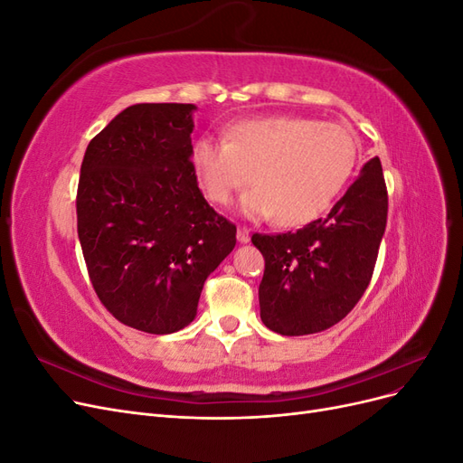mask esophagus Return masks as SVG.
I'll list each match as a JSON object with an SVG mask.
<instances>
[{"instance_id": "34e87169", "label": "esophagus", "mask_w": 463, "mask_h": 463, "mask_svg": "<svg viewBox=\"0 0 463 463\" xmlns=\"http://www.w3.org/2000/svg\"><path fill=\"white\" fill-rule=\"evenodd\" d=\"M249 240H250L249 230H247L245 226H240V228H237V241H240V243H249Z\"/></svg>"}]
</instances>
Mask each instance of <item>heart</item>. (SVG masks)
Instances as JSON below:
<instances>
[{
  "mask_svg": "<svg viewBox=\"0 0 463 463\" xmlns=\"http://www.w3.org/2000/svg\"><path fill=\"white\" fill-rule=\"evenodd\" d=\"M359 162L355 135L335 123L270 116L232 125L226 138L199 137L191 165L206 197L223 204L250 179L240 213L299 228L320 218L352 179Z\"/></svg>",
  "mask_w": 463,
  "mask_h": 463,
  "instance_id": "heart-1",
  "label": "heart"
}]
</instances>
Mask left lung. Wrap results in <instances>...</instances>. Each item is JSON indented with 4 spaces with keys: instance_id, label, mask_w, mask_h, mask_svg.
<instances>
[{
    "instance_id": "1",
    "label": "left lung",
    "mask_w": 463,
    "mask_h": 463,
    "mask_svg": "<svg viewBox=\"0 0 463 463\" xmlns=\"http://www.w3.org/2000/svg\"><path fill=\"white\" fill-rule=\"evenodd\" d=\"M386 214L383 165L374 156L326 218L296 233L250 237L264 257L259 303L266 328L315 334L352 311L371 282Z\"/></svg>"
}]
</instances>
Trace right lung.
Wrapping results in <instances>:
<instances>
[{
  "instance_id": "1",
  "label": "right lung",
  "mask_w": 463,
  "mask_h": 463,
  "mask_svg": "<svg viewBox=\"0 0 463 463\" xmlns=\"http://www.w3.org/2000/svg\"><path fill=\"white\" fill-rule=\"evenodd\" d=\"M194 104H135L87 146L77 232L96 296L123 325L172 334L235 247L191 165Z\"/></svg>"
}]
</instances>
